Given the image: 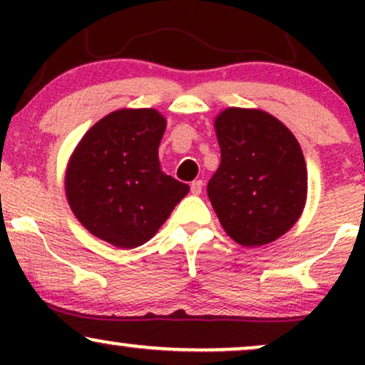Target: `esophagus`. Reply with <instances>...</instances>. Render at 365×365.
<instances>
[{
	"mask_svg": "<svg viewBox=\"0 0 365 365\" xmlns=\"http://www.w3.org/2000/svg\"><path fill=\"white\" fill-rule=\"evenodd\" d=\"M202 185H204L202 180H195V182H192L190 192H192V194H194V195H199L200 192H202Z\"/></svg>",
	"mask_w": 365,
	"mask_h": 365,
	"instance_id": "esophagus-1",
	"label": "esophagus"
}]
</instances>
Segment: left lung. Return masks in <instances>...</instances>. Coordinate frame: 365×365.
<instances>
[{"label":"left lung","instance_id":"8db88e82","mask_svg":"<svg viewBox=\"0 0 365 365\" xmlns=\"http://www.w3.org/2000/svg\"><path fill=\"white\" fill-rule=\"evenodd\" d=\"M221 165L207 195L228 237L244 247L279 238L307 200L299 140L278 118L254 108H226L215 118Z\"/></svg>","mask_w":365,"mask_h":365}]
</instances>
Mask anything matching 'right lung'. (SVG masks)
Instances as JSON below:
<instances>
[{
  "label": "right lung",
  "mask_w": 365,
  "mask_h": 365,
  "mask_svg": "<svg viewBox=\"0 0 365 365\" xmlns=\"http://www.w3.org/2000/svg\"><path fill=\"white\" fill-rule=\"evenodd\" d=\"M166 118L153 108H123L87 130L68 159L65 194L83 228L118 249L150 240L188 194L161 170Z\"/></svg>",
  "instance_id": "obj_1"
}]
</instances>
